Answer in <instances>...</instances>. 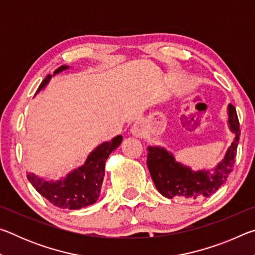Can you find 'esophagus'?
<instances>
[{
	"label": "esophagus",
	"mask_w": 255,
	"mask_h": 255,
	"mask_svg": "<svg viewBox=\"0 0 255 255\" xmlns=\"http://www.w3.org/2000/svg\"><path fill=\"white\" fill-rule=\"evenodd\" d=\"M131 132H132V135L136 136V137H143L144 136V132H143V130H141V128L138 124L133 125L132 128H131Z\"/></svg>",
	"instance_id": "esophagus-1"
}]
</instances>
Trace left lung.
I'll return each instance as SVG.
<instances>
[{"instance_id": "1", "label": "left lung", "mask_w": 255, "mask_h": 255, "mask_svg": "<svg viewBox=\"0 0 255 255\" xmlns=\"http://www.w3.org/2000/svg\"><path fill=\"white\" fill-rule=\"evenodd\" d=\"M228 126L234 132V140L228 147L223 161L217 164L213 172L192 171L189 166L175 161L173 154L164 147L148 146L147 167L155 187L162 196L172 199L174 197H183L185 199H202L215 193L233 171L235 164L237 145L240 140V123L236 109L228 105Z\"/></svg>"}]
</instances>
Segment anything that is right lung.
<instances>
[{
    "label": "right lung",
    "instance_id": "right-lung-1",
    "mask_svg": "<svg viewBox=\"0 0 255 255\" xmlns=\"http://www.w3.org/2000/svg\"><path fill=\"white\" fill-rule=\"evenodd\" d=\"M68 66H60L54 72V75ZM51 75H47L41 82L36 94L44 89L48 83ZM123 136L112 138L111 141H106L89 154L83 165L73 170L65 178L57 181H45L33 173L27 175L32 187L56 207L63 209H81L97 202L100 196L105 165L110 153L122 144Z\"/></svg>",
    "mask_w": 255,
    "mask_h": 255
}]
</instances>
